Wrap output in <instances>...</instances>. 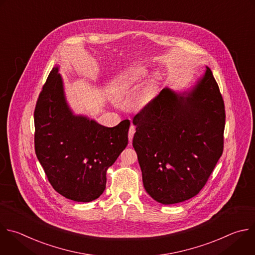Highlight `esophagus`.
<instances>
[{"instance_id": "34e87169", "label": "esophagus", "mask_w": 255, "mask_h": 255, "mask_svg": "<svg viewBox=\"0 0 255 255\" xmlns=\"http://www.w3.org/2000/svg\"><path fill=\"white\" fill-rule=\"evenodd\" d=\"M134 133H135V126H134V125H131V126H130V129H129V132H128V138H129V141H130V142H132Z\"/></svg>"}]
</instances>
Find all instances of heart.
Instances as JSON below:
<instances>
[{
    "label": "heart",
    "mask_w": 255,
    "mask_h": 255,
    "mask_svg": "<svg viewBox=\"0 0 255 255\" xmlns=\"http://www.w3.org/2000/svg\"><path fill=\"white\" fill-rule=\"evenodd\" d=\"M145 76V72L142 69H137L132 72H130L128 75H126L120 83L121 90L123 92H127L129 89H131L137 83H139Z\"/></svg>",
    "instance_id": "b5f03b06"
}]
</instances>
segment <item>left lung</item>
<instances>
[{"label": "left lung", "instance_id": "obj_1", "mask_svg": "<svg viewBox=\"0 0 255 255\" xmlns=\"http://www.w3.org/2000/svg\"><path fill=\"white\" fill-rule=\"evenodd\" d=\"M185 94L163 89L133 118L145 190L162 204L198 194L223 152L225 107L209 68Z\"/></svg>", "mask_w": 255, "mask_h": 255}]
</instances>
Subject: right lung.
<instances>
[{
	"instance_id": "add662e5",
	"label": "right lung",
	"mask_w": 255,
	"mask_h": 255,
	"mask_svg": "<svg viewBox=\"0 0 255 255\" xmlns=\"http://www.w3.org/2000/svg\"><path fill=\"white\" fill-rule=\"evenodd\" d=\"M34 122L35 152L53 188L78 202L97 199L106 188L108 168L128 144L130 121L109 128L74 116L55 67L38 97Z\"/></svg>"
}]
</instances>
